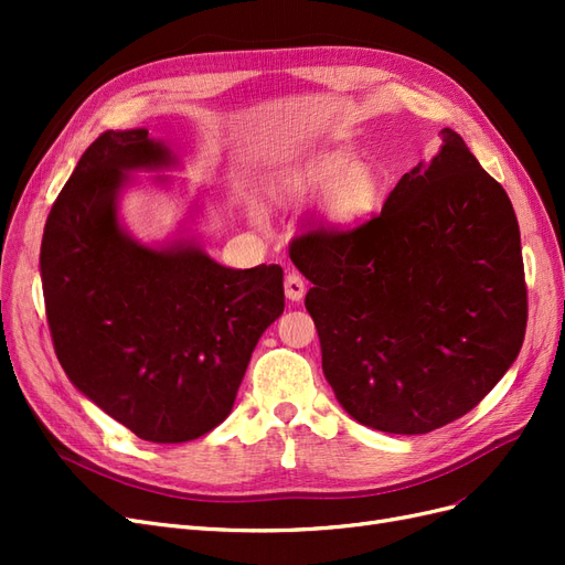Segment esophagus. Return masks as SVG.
<instances>
[{"label":"esophagus","instance_id":"esophagus-1","mask_svg":"<svg viewBox=\"0 0 565 565\" xmlns=\"http://www.w3.org/2000/svg\"><path fill=\"white\" fill-rule=\"evenodd\" d=\"M285 295L289 301H301L306 295V285L299 273H287L285 276Z\"/></svg>","mask_w":565,"mask_h":565}]
</instances>
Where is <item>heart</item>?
Listing matches in <instances>:
<instances>
[{"label": "heart", "mask_w": 565, "mask_h": 565, "mask_svg": "<svg viewBox=\"0 0 565 565\" xmlns=\"http://www.w3.org/2000/svg\"><path fill=\"white\" fill-rule=\"evenodd\" d=\"M268 193L280 204H303L322 195L320 221L334 233H351L382 210L384 181L367 162H355L349 150H322L316 156L282 164L268 177ZM254 221L262 210L249 207Z\"/></svg>", "instance_id": "obj_1"}]
</instances>
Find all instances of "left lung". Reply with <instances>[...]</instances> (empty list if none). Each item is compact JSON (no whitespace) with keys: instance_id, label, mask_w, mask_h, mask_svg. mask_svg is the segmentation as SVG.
<instances>
[{"instance_id":"8db88e82","label":"left lung","mask_w":565,"mask_h":565,"mask_svg":"<svg viewBox=\"0 0 565 565\" xmlns=\"http://www.w3.org/2000/svg\"><path fill=\"white\" fill-rule=\"evenodd\" d=\"M431 162L351 233L316 228L289 256L322 372L370 429L429 434L481 403L516 361L527 295L521 233L504 188L452 129Z\"/></svg>"}]
</instances>
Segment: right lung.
I'll return each instance as SVG.
<instances>
[{
	"mask_svg": "<svg viewBox=\"0 0 565 565\" xmlns=\"http://www.w3.org/2000/svg\"><path fill=\"white\" fill-rule=\"evenodd\" d=\"M172 167L177 156L148 129L100 134L51 207L40 252L67 380L150 443H185L224 422L256 341L285 309L278 264L228 268L193 237L152 247L119 224L131 172Z\"/></svg>",
	"mask_w": 565,
	"mask_h": 565,
	"instance_id": "right-lung-1",
	"label": "right lung"
}]
</instances>
